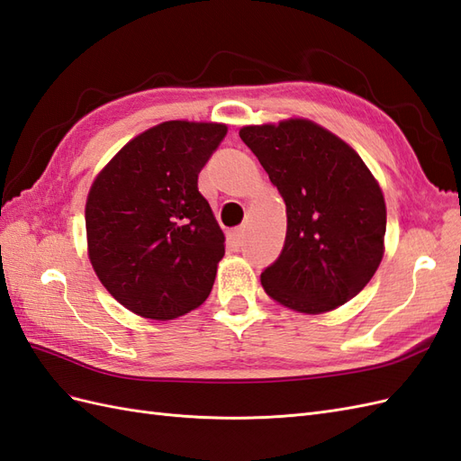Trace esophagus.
<instances>
[{
    "label": "esophagus",
    "instance_id": "1",
    "mask_svg": "<svg viewBox=\"0 0 461 461\" xmlns=\"http://www.w3.org/2000/svg\"><path fill=\"white\" fill-rule=\"evenodd\" d=\"M243 240H245V228H235L230 231V243L233 247H240L243 243Z\"/></svg>",
    "mask_w": 461,
    "mask_h": 461
}]
</instances>
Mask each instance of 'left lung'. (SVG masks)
I'll use <instances>...</instances> for the list:
<instances>
[{"instance_id": "left-lung-1", "label": "left lung", "mask_w": 461, "mask_h": 461, "mask_svg": "<svg viewBox=\"0 0 461 461\" xmlns=\"http://www.w3.org/2000/svg\"><path fill=\"white\" fill-rule=\"evenodd\" d=\"M240 136L286 204L285 249L261 275L267 296L308 315L337 310L384 258L380 183L357 149L308 118L249 124Z\"/></svg>"}]
</instances>
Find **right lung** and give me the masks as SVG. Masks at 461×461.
<instances>
[{"instance_id":"1","label":"right lung","mask_w":461,"mask_h":461,"mask_svg":"<svg viewBox=\"0 0 461 461\" xmlns=\"http://www.w3.org/2000/svg\"><path fill=\"white\" fill-rule=\"evenodd\" d=\"M226 132L221 122L156 124L91 183V267L111 296L140 317L175 320L210 296L226 235L198 193V173Z\"/></svg>"}]
</instances>
